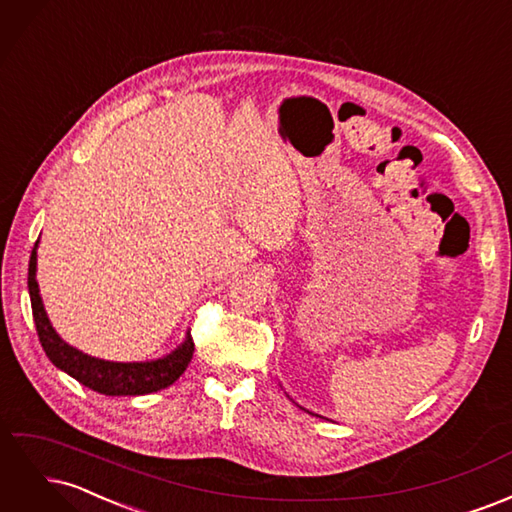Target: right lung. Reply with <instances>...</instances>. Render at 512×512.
Instances as JSON below:
<instances>
[{
  "label": "right lung",
  "instance_id": "add662e5",
  "mask_svg": "<svg viewBox=\"0 0 512 512\" xmlns=\"http://www.w3.org/2000/svg\"><path fill=\"white\" fill-rule=\"evenodd\" d=\"M36 247H38V241L34 245L32 256H29V271H27L29 299H32V312H34L40 344L55 367H59L74 380L85 384L87 389L102 395H111V397L156 393L160 389H166V386L173 384L183 374L194 354L192 335L185 337V342L175 352L164 356V359L147 361V363L102 361L68 346L64 339L55 333L44 312L38 282H36Z\"/></svg>",
  "mask_w": 512,
  "mask_h": 512
}]
</instances>
